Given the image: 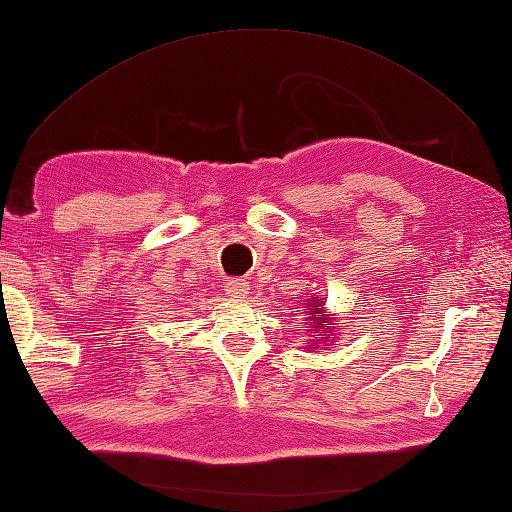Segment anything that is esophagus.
<instances>
[{"label":"esophagus","mask_w":512,"mask_h":512,"mask_svg":"<svg viewBox=\"0 0 512 512\" xmlns=\"http://www.w3.org/2000/svg\"><path fill=\"white\" fill-rule=\"evenodd\" d=\"M248 290H250V288H248L246 279L233 277V279H226V282H224V293H226L228 297H246Z\"/></svg>","instance_id":"34e87169"}]
</instances>
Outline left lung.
I'll use <instances>...</instances> for the list:
<instances>
[{
    "instance_id": "1",
    "label": "left lung",
    "mask_w": 512,
    "mask_h": 512,
    "mask_svg": "<svg viewBox=\"0 0 512 512\" xmlns=\"http://www.w3.org/2000/svg\"><path fill=\"white\" fill-rule=\"evenodd\" d=\"M306 310H310V313L308 315H313V317H306L308 319V324L310 326H313V324H322V326H326V322H324V319L322 317H319V313H322V308H317V306H310V308H306ZM328 326H326V333H328Z\"/></svg>"
}]
</instances>
